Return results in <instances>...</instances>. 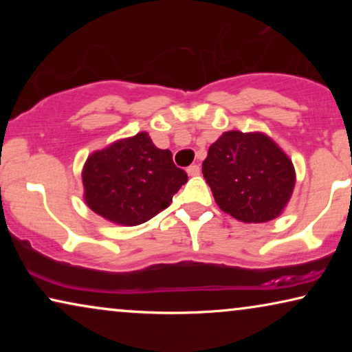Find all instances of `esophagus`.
Listing matches in <instances>:
<instances>
[{"label":"esophagus","instance_id":"obj_1","mask_svg":"<svg viewBox=\"0 0 352 352\" xmlns=\"http://www.w3.org/2000/svg\"><path fill=\"white\" fill-rule=\"evenodd\" d=\"M187 175L189 176H199L200 175V166L199 165H190L187 168Z\"/></svg>","mask_w":352,"mask_h":352}]
</instances>
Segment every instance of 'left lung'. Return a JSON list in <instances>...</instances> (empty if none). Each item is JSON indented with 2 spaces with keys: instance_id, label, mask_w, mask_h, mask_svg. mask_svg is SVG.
I'll use <instances>...</instances> for the list:
<instances>
[{
  "instance_id": "8db88e82",
  "label": "left lung",
  "mask_w": 352,
  "mask_h": 352,
  "mask_svg": "<svg viewBox=\"0 0 352 352\" xmlns=\"http://www.w3.org/2000/svg\"><path fill=\"white\" fill-rule=\"evenodd\" d=\"M201 173L219 208L243 223L277 218L295 187L292 160L261 133H224L208 148Z\"/></svg>"
}]
</instances>
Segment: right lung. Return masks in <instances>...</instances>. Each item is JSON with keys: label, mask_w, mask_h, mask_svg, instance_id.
I'll return each mask as SVG.
<instances>
[{"label": "right lung", "mask_w": 352, "mask_h": 352, "mask_svg": "<svg viewBox=\"0 0 352 352\" xmlns=\"http://www.w3.org/2000/svg\"><path fill=\"white\" fill-rule=\"evenodd\" d=\"M187 182L170 151L147 133L94 152L83 170L85 200L94 213L117 224L138 226L165 210Z\"/></svg>", "instance_id": "right-lung-1"}]
</instances>
